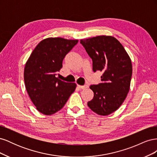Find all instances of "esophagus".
Here are the masks:
<instances>
[{
    "instance_id": "34e87169",
    "label": "esophagus",
    "mask_w": 157,
    "mask_h": 157,
    "mask_svg": "<svg viewBox=\"0 0 157 157\" xmlns=\"http://www.w3.org/2000/svg\"><path fill=\"white\" fill-rule=\"evenodd\" d=\"M77 87L79 89H86L88 88V84H84V86H80V85H77Z\"/></svg>"
}]
</instances>
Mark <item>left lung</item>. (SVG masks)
<instances>
[{"label":"left lung","mask_w":157,"mask_h":157,"mask_svg":"<svg viewBox=\"0 0 157 157\" xmlns=\"http://www.w3.org/2000/svg\"><path fill=\"white\" fill-rule=\"evenodd\" d=\"M92 59L93 71H101V83L91 85L94 98L88 106L99 115H108L119 108L129 92L132 65L123 46L115 37L98 36L80 40Z\"/></svg>","instance_id":"8db88e82"}]
</instances>
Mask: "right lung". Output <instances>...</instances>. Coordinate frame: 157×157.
<instances>
[{"mask_svg": "<svg viewBox=\"0 0 157 157\" xmlns=\"http://www.w3.org/2000/svg\"><path fill=\"white\" fill-rule=\"evenodd\" d=\"M78 40L48 38L40 42L28 59L24 81L32 102L40 113L53 115L62 109L75 90V83L65 82L56 75L65 56Z\"/></svg>", "mask_w": 157, "mask_h": 157, "instance_id": "right-lung-1", "label": "right lung"}]
</instances>
